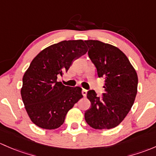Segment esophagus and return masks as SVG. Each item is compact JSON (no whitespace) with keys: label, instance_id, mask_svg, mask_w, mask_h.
Masks as SVG:
<instances>
[{"label":"esophagus","instance_id":"34e87169","mask_svg":"<svg viewBox=\"0 0 156 156\" xmlns=\"http://www.w3.org/2000/svg\"><path fill=\"white\" fill-rule=\"evenodd\" d=\"M82 94H83V96H86V94H87V90L83 89V90H82Z\"/></svg>","mask_w":156,"mask_h":156}]
</instances>
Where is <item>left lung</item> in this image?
I'll list each match as a JSON object with an SVG mask.
<instances>
[{"mask_svg":"<svg viewBox=\"0 0 156 156\" xmlns=\"http://www.w3.org/2000/svg\"><path fill=\"white\" fill-rule=\"evenodd\" d=\"M85 43L98 76L105 79L101 98L94 90L88 91L91 107L85 112V119L94 129H110L122 122L134 104L137 74L127 56L117 47L93 40Z\"/></svg>","mask_w":156,"mask_h":156,"instance_id":"obj_1","label":"left lung"}]
</instances>
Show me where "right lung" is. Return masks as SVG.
<instances>
[{"label":"right lung","mask_w":156,"mask_h":156,"mask_svg":"<svg viewBox=\"0 0 156 156\" xmlns=\"http://www.w3.org/2000/svg\"><path fill=\"white\" fill-rule=\"evenodd\" d=\"M82 40L64 41L41 51L22 78V101L34 124L43 129L59 128L67 112L83 97L80 87L57 81L73 61L87 52Z\"/></svg>","instance_id":"1"}]
</instances>
